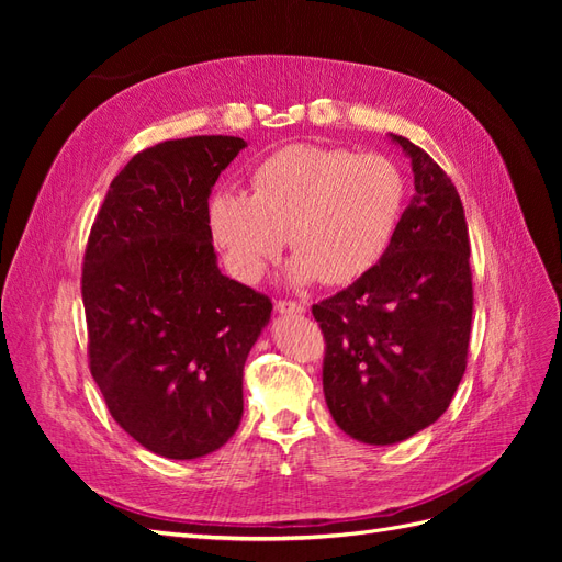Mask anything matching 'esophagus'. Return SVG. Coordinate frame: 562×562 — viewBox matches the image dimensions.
Here are the masks:
<instances>
[{
  "label": "esophagus",
  "mask_w": 562,
  "mask_h": 562,
  "mask_svg": "<svg viewBox=\"0 0 562 562\" xmlns=\"http://www.w3.org/2000/svg\"><path fill=\"white\" fill-rule=\"evenodd\" d=\"M277 312L279 314H304L307 307L302 302H291V300H279L277 302Z\"/></svg>",
  "instance_id": "1"
}]
</instances>
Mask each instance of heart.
<instances>
[{
	"label": "heart",
	"mask_w": 562,
	"mask_h": 562,
	"mask_svg": "<svg viewBox=\"0 0 562 562\" xmlns=\"http://www.w3.org/2000/svg\"><path fill=\"white\" fill-rule=\"evenodd\" d=\"M403 199V176L386 157L288 145L255 166L250 194L213 192L206 225L227 271L244 283H258L291 241L297 252L285 279L293 285H349L382 262Z\"/></svg>",
	"instance_id": "heart-1"
}]
</instances>
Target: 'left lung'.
<instances>
[{
  "instance_id": "1",
  "label": "left lung",
  "mask_w": 562,
  "mask_h": 562,
  "mask_svg": "<svg viewBox=\"0 0 562 562\" xmlns=\"http://www.w3.org/2000/svg\"><path fill=\"white\" fill-rule=\"evenodd\" d=\"M389 138L415 176L394 241L370 274L312 307L326 337L328 411L368 446L401 443L448 411L467 370L473 312L462 199L427 151Z\"/></svg>"
}]
</instances>
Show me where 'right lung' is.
<instances>
[{
    "mask_svg": "<svg viewBox=\"0 0 562 562\" xmlns=\"http://www.w3.org/2000/svg\"><path fill=\"white\" fill-rule=\"evenodd\" d=\"M248 147L194 135L138 151L100 206L83 255L89 366L114 422L149 452L196 459L244 415V366L271 302L225 277L211 187Z\"/></svg>",
    "mask_w": 562,
    "mask_h": 562,
    "instance_id": "1",
    "label": "right lung"
}]
</instances>
